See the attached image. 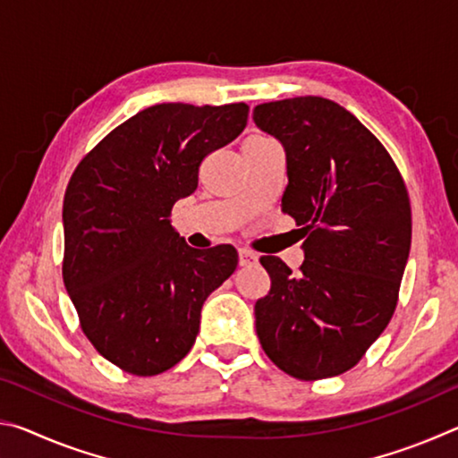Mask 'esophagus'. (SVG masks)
Wrapping results in <instances>:
<instances>
[{
	"label": "esophagus",
	"mask_w": 458,
	"mask_h": 458,
	"mask_svg": "<svg viewBox=\"0 0 458 458\" xmlns=\"http://www.w3.org/2000/svg\"><path fill=\"white\" fill-rule=\"evenodd\" d=\"M259 260V257L254 252H250V250H246V248H240L238 250V262H240V267H250V265H254V262Z\"/></svg>",
	"instance_id": "1"
}]
</instances>
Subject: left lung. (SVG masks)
I'll list each match as a JSON object with an SVG mask.
<instances>
[{"label": "left lung", "instance_id": "obj_1", "mask_svg": "<svg viewBox=\"0 0 458 458\" xmlns=\"http://www.w3.org/2000/svg\"><path fill=\"white\" fill-rule=\"evenodd\" d=\"M252 119L286 153L283 212L305 240L299 273L260 257L270 291L254 305L265 353L305 382L352 369L396 311L412 212L396 164L344 106L294 97Z\"/></svg>", "mask_w": 458, "mask_h": 458}]
</instances>
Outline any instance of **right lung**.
Masks as SVG:
<instances>
[{
	"label": "right lung",
	"instance_id": "1",
	"mask_svg": "<svg viewBox=\"0 0 458 458\" xmlns=\"http://www.w3.org/2000/svg\"><path fill=\"white\" fill-rule=\"evenodd\" d=\"M248 105L164 103L113 129L64 193L62 278L95 350L133 376H157L191 350L208 294L238 252L185 244L169 216L198 188L201 161L242 133Z\"/></svg>",
	"mask_w": 458,
	"mask_h": 458
}]
</instances>
